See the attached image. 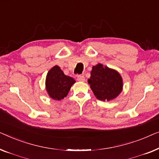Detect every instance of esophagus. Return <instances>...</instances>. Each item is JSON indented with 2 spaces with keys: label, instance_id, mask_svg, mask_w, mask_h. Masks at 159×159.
I'll list each match as a JSON object with an SVG mask.
<instances>
[{
  "label": "esophagus",
  "instance_id": "esophagus-1",
  "mask_svg": "<svg viewBox=\"0 0 159 159\" xmlns=\"http://www.w3.org/2000/svg\"><path fill=\"white\" fill-rule=\"evenodd\" d=\"M77 80L80 82H84L85 80V78L84 75H79V76L77 77Z\"/></svg>",
  "mask_w": 159,
  "mask_h": 159
}]
</instances>
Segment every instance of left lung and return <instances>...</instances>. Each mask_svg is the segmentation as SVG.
I'll use <instances>...</instances> for the list:
<instances>
[{
	"label": "left lung",
	"mask_w": 159,
	"mask_h": 159,
	"mask_svg": "<svg viewBox=\"0 0 159 159\" xmlns=\"http://www.w3.org/2000/svg\"><path fill=\"white\" fill-rule=\"evenodd\" d=\"M88 82L93 94L101 101L115 99L121 93L123 86L120 73L107 66H103L101 63L92 67Z\"/></svg>",
	"instance_id": "8db88e82"
}]
</instances>
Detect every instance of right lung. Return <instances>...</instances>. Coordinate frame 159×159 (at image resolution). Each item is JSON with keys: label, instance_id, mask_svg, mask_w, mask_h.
Returning a JSON list of instances; mask_svg holds the SVG:
<instances>
[{"label": "right lung", "instance_id": "1", "mask_svg": "<svg viewBox=\"0 0 159 159\" xmlns=\"http://www.w3.org/2000/svg\"><path fill=\"white\" fill-rule=\"evenodd\" d=\"M75 80L66 75L59 66H55L48 71L46 77V90L52 99L61 100L66 97Z\"/></svg>", "mask_w": 159, "mask_h": 159}]
</instances>
